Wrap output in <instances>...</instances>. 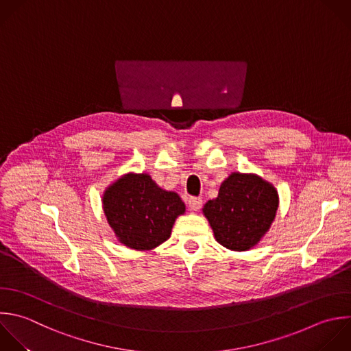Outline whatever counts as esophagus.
<instances>
[{"mask_svg": "<svg viewBox=\"0 0 351 351\" xmlns=\"http://www.w3.org/2000/svg\"><path fill=\"white\" fill-rule=\"evenodd\" d=\"M203 200L200 197H189L188 199V206L191 208V211H197L202 207Z\"/></svg>", "mask_w": 351, "mask_h": 351, "instance_id": "34e87169", "label": "esophagus"}]
</instances>
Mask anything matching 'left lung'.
<instances>
[{
    "label": "left lung",
    "instance_id": "8db88e82",
    "mask_svg": "<svg viewBox=\"0 0 351 351\" xmlns=\"http://www.w3.org/2000/svg\"><path fill=\"white\" fill-rule=\"evenodd\" d=\"M278 207L277 191L251 174H230L218 197L208 200L203 213L219 244L233 251L254 247L270 228Z\"/></svg>",
    "mask_w": 351,
    "mask_h": 351
}]
</instances>
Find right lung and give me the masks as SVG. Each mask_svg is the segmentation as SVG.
I'll list each match as a JSON object with an SVG mask.
<instances>
[{
  "instance_id": "add662e5",
  "label": "right lung",
  "mask_w": 351,
  "mask_h": 351,
  "mask_svg": "<svg viewBox=\"0 0 351 351\" xmlns=\"http://www.w3.org/2000/svg\"><path fill=\"white\" fill-rule=\"evenodd\" d=\"M107 221L117 237L134 250H151L170 237L185 204L174 192L160 189L148 174H128L103 196Z\"/></svg>"
}]
</instances>
